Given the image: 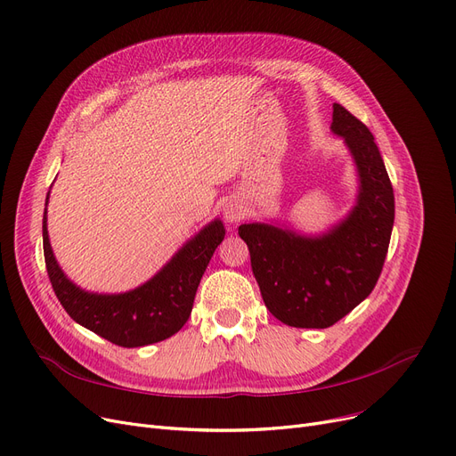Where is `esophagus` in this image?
<instances>
[{
  "label": "esophagus",
  "instance_id": "34e87169",
  "mask_svg": "<svg viewBox=\"0 0 456 456\" xmlns=\"http://www.w3.org/2000/svg\"><path fill=\"white\" fill-rule=\"evenodd\" d=\"M223 211H224V218L228 223H238V221H241L243 215H245L243 206L240 202H235V200H230V202H226Z\"/></svg>",
  "mask_w": 456,
  "mask_h": 456
}]
</instances>
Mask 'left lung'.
I'll return each instance as SVG.
<instances>
[{"label": "left lung", "instance_id": "8db88e82", "mask_svg": "<svg viewBox=\"0 0 456 456\" xmlns=\"http://www.w3.org/2000/svg\"><path fill=\"white\" fill-rule=\"evenodd\" d=\"M331 129L348 143L361 177L350 216L313 240L271 224L240 226L267 311L306 330L331 327L369 297L384 269L395 221L391 179L367 125L333 104Z\"/></svg>", "mask_w": 456, "mask_h": 456}]
</instances>
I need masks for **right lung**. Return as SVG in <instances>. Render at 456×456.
Masks as SVG:
<instances>
[{
    "label": "right lung",
    "mask_w": 456,
    "mask_h": 456,
    "mask_svg": "<svg viewBox=\"0 0 456 456\" xmlns=\"http://www.w3.org/2000/svg\"><path fill=\"white\" fill-rule=\"evenodd\" d=\"M223 240L224 226L215 221L181 248L150 282L129 294L97 296L82 291L63 275L48 241L46 209L43 216L45 264L53 294L72 320L123 348L160 342L185 325L200 279Z\"/></svg>",
    "instance_id": "1"
}]
</instances>
